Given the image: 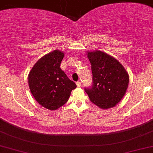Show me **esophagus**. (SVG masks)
I'll return each mask as SVG.
<instances>
[{"instance_id":"obj_1","label":"esophagus","mask_w":153,"mask_h":153,"mask_svg":"<svg viewBox=\"0 0 153 153\" xmlns=\"http://www.w3.org/2000/svg\"><path fill=\"white\" fill-rule=\"evenodd\" d=\"M76 85H77V86H78V87H80V85H81V83H80V81L77 82V83H76Z\"/></svg>"}]
</instances>
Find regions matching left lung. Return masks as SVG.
Instances as JSON below:
<instances>
[{
  "label": "left lung",
  "instance_id": "obj_1",
  "mask_svg": "<svg viewBox=\"0 0 153 153\" xmlns=\"http://www.w3.org/2000/svg\"><path fill=\"white\" fill-rule=\"evenodd\" d=\"M87 56L91 65L93 84L85 91L100 108L115 107L126 92L128 73L116 59L101 51L88 52Z\"/></svg>",
  "mask_w": 153,
  "mask_h": 153
}]
</instances>
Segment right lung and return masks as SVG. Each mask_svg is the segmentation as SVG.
Here are the masks:
<instances>
[{
  "instance_id": "obj_1",
  "label": "right lung",
  "mask_w": 153,
  "mask_h": 153,
  "mask_svg": "<svg viewBox=\"0 0 153 153\" xmlns=\"http://www.w3.org/2000/svg\"><path fill=\"white\" fill-rule=\"evenodd\" d=\"M59 50L47 53L35 64L28 75L30 91L41 106L56 110L69 100L76 84L60 68L64 57Z\"/></svg>"
}]
</instances>
